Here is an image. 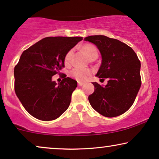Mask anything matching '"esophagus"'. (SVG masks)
<instances>
[{
  "label": "esophagus",
  "instance_id": "34e87169",
  "mask_svg": "<svg viewBox=\"0 0 159 159\" xmlns=\"http://www.w3.org/2000/svg\"><path fill=\"white\" fill-rule=\"evenodd\" d=\"M84 84V83L83 82H78V85L79 86H82Z\"/></svg>",
  "mask_w": 159,
  "mask_h": 159
}]
</instances>
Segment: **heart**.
I'll return each instance as SVG.
<instances>
[{
	"mask_svg": "<svg viewBox=\"0 0 159 159\" xmlns=\"http://www.w3.org/2000/svg\"><path fill=\"white\" fill-rule=\"evenodd\" d=\"M81 50L86 54L89 59L91 60L93 58H97L98 56V50L95 45L92 44H85L81 47ZM73 51L70 50L66 53L64 56V64L65 65L70 64L71 56H72ZM92 71L89 69H80V68H74L71 70L69 75L74 79L78 80V81H85L90 77Z\"/></svg>",
	"mask_w": 159,
	"mask_h": 159,
	"instance_id": "obj_1",
	"label": "heart"
}]
</instances>
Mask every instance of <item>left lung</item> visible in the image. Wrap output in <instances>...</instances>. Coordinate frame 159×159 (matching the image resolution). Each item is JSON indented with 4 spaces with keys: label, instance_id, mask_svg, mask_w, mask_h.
<instances>
[{
    "label": "left lung",
    "instance_id": "8db88e82",
    "mask_svg": "<svg viewBox=\"0 0 159 159\" xmlns=\"http://www.w3.org/2000/svg\"><path fill=\"white\" fill-rule=\"evenodd\" d=\"M84 40L101 52L102 62L96 76L108 78L106 86L93 82L95 91L89 95V102L104 116H120L132 106L140 88V60L131 47L116 39L92 35Z\"/></svg>",
    "mask_w": 159,
    "mask_h": 159
}]
</instances>
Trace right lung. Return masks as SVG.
<instances>
[{"instance_id": "add662e5", "label": "right lung", "mask_w": 159, "mask_h": 159, "mask_svg": "<svg viewBox=\"0 0 159 159\" xmlns=\"http://www.w3.org/2000/svg\"><path fill=\"white\" fill-rule=\"evenodd\" d=\"M82 37H48L21 54L14 67V90L26 111L42 121L57 119L69 108L77 81L63 74L57 84L52 77L64 67V56Z\"/></svg>"}]
</instances>
